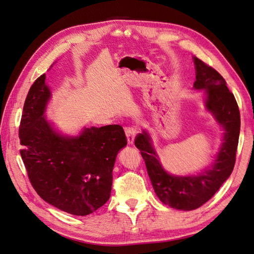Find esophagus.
<instances>
[{
	"label": "esophagus",
	"instance_id": "esophagus-1",
	"mask_svg": "<svg viewBox=\"0 0 254 254\" xmlns=\"http://www.w3.org/2000/svg\"><path fill=\"white\" fill-rule=\"evenodd\" d=\"M125 133L127 136V141L128 144H133L134 142V137L136 135V129L134 127H126L125 128Z\"/></svg>",
	"mask_w": 254,
	"mask_h": 254
}]
</instances>
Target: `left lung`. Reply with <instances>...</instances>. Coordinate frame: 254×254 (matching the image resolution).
<instances>
[{"mask_svg":"<svg viewBox=\"0 0 254 254\" xmlns=\"http://www.w3.org/2000/svg\"><path fill=\"white\" fill-rule=\"evenodd\" d=\"M196 68V90H205L206 109L224 127L222 145L213 165L197 176H173L167 174L155 149L149 134L145 131L135 136L134 144L145 161L152 188L164 204L177 210L198 209L214 196L231 175L236 159L241 114L232 92L224 77L202 60L194 57Z\"/></svg>","mask_w":254,"mask_h":254,"instance_id":"1","label":"left lung"}]
</instances>
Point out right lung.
<instances>
[{
    "instance_id": "1",
    "label": "right lung",
    "mask_w": 254,
    "mask_h": 254,
    "mask_svg": "<svg viewBox=\"0 0 254 254\" xmlns=\"http://www.w3.org/2000/svg\"><path fill=\"white\" fill-rule=\"evenodd\" d=\"M50 97L43 74L30 87L23 107L21 157L44 201L84 216L110 198L115 158L127 145L126 135L120 125L84 128L75 137L60 135L43 115Z\"/></svg>"
}]
</instances>
